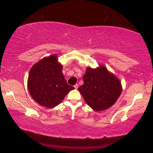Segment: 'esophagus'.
I'll use <instances>...</instances> for the list:
<instances>
[{
    "instance_id": "esophagus-1",
    "label": "esophagus",
    "mask_w": 153,
    "mask_h": 153,
    "mask_svg": "<svg viewBox=\"0 0 153 153\" xmlns=\"http://www.w3.org/2000/svg\"><path fill=\"white\" fill-rule=\"evenodd\" d=\"M74 87L75 89H77V88H78V85H77V84H76V85H75Z\"/></svg>"
}]
</instances>
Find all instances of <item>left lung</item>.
Masks as SVG:
<instances>
[{"mask_svg":"<svg viewBox=\"0 0 153 153\" xmlns=\"http://www.w3.org/2000/svg\"><path fill=\"white\" fill-rule=\"evenodd\" d=\"M83 79L84 83L78 90L95 111L109 108L122 93L121 82L103 65L96 68L87 67Z\"/></svg>","mask_w":153,"mask_h":153,"instance_id":"1","label":"left lung"}]
</instances>
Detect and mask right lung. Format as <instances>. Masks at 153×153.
<instances>
[{"label":"right lung","mask_w":153,"mask_h":153,"mask_svg":"<svg viewBox=\"0 0 153 153\" xmlns=\"http://www.w3.org/2000/svg\"><path fill=\"white\" fill-rule=\"evenodd\" d=\"M62 68L56 54L42 58L32 66L28 76L27 89L35 102L48 108H54L74 89L67 83Z\"/></svg>","instance_id":"right-lung-1"}]
</instances>
